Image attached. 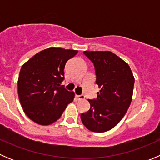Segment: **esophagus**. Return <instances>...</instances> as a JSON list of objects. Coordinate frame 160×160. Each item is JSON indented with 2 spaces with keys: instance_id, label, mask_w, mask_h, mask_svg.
<instances>
[{
  "instance_id": "1",
  "label": "esophagus",
  "mask_w": 160,
  "mask_h": 160,
  "mask_svg": "<svg viewBox=\"0 0 160 160\" xmlns=\"http://www.w3.org/2000/svg\"><path fill=\"white\" fill-rule=\"evenodd\" d=\"M76 98H77V99L79 100V101L84 99V96H83V95H76Z\"/></svg>"
}]
</instances>
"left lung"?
<instances>
[{"instance_id": "1", "label": "left lung", "mask_w": 160, "mask_h": 160, "mask_svg": "<svg viewBox=\"0 0 160 160\" xmlns=\"http://www.w3.org/2000/svg\"><path fill=\"white\" fill-rule=\"evenodd\" d=\"M93 62L96 83L101 90L96 99L88 100L90 110L80 115L90 131L111 130L123 118L132 102L135 78L129 66L109 51H84Z\"/></svg>"}]
</instances>
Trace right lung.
I'll return each instance as SVG.
<instances>
[{
	"instance_id": "obj_1",
	"label": "right lung",
	"mask_w": 160,
	"mask_h": 160,
	"mask_svg": "<svg viewBox=\"0 0 160 160\" xmlns=\"http://www.w3.org/2000/svg\"><path fill=\"white\" fill-rule=\"evenodd\" d=\"M77 50L49 48L39 52L22 67L18 80L20 103L35 123L48 125L57 121L74 93L61 85L67 61Z\"/></svg>"
}]
</instances>
